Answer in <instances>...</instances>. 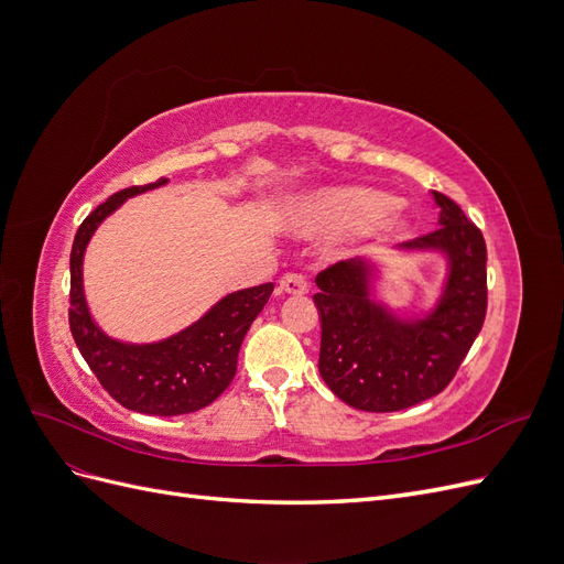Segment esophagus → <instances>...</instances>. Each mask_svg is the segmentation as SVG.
<instances>
[{"label":"esophagus","mask_w":564,"mask_h":564,"mask_svg":"<svg viewBox=\"0 0 564 564\" xmlns=\"http://www.w3.org/2000/svg\"><path fill=\"white\" fill-rule=\"evenodd\" d=\"M280 289L284 294L303 296V294H308V280L299 275V272H286V275L280 280Z\"/></svg>","instance_id":"obj_1"}]
</instances>
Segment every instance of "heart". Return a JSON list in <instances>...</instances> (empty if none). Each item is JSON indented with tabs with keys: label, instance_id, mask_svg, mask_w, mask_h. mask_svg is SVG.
Returning a JSON list of instances; mask_svg holds the SVG:
<instances>
[{
	"label": "heart",
	"instance_id": "obj_1",
	"mask_svg": "<svg viewBox=\"0 0 564 564\" xmlns=\"http://www.w3.org/2000/svg\"><path fill=\"white\" fill-rule=\"evenodd\" d=\"M286 224L303 232L338 235L357 230L369 237H392L404 228V220L390 199L369 187H327L299 199L286 212Z\"/></svg>",
	"mask_w": 564,
	"mask_h": 564
}]
</instances>
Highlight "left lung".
<instances>
[{
	"label": "left lung",
	"mask_w": 564,
	"mask_h": 564,
	"mask_svg": "<svg viewBox=\"0 0 564 564\" xmlns=\"http://www.w3.org/2000/svg\"><path fill=\"white\" fill-rule=\"evenodd\" d=\"M440 228L398 251H437L447 275L433 308L400 317L373 299L379 263L357 256L322 270L313 296L319 322V377L338 400L362 412H400L447 388L487 313V247L475 224L435 193Z\"/></svg>",
	"instance_id": "8db88e82"
}]
</instances>
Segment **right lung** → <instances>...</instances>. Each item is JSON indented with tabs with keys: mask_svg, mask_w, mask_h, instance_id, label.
<instances>
[{
	"mask_svg": "<svg viewBox=\"0 0 564 564\" xmlns=\"http://www.w3.org/2000/svg\"><path fill=\"white\" fill-rule=\"evenodd\" d=\"M164 183L166 178L131 185L98 204L84 218L70 251V313L67 315H70L75 344L100 386L119 404L150 416L197 412L230 386L242 340L275 289V284L268 282L232 292L212 305L191 327L155 344H124L100 329L84 299V251L96 228L129 197L155 191Z\"/></svg>",
	"mask_w": 564,
	"mask_h": 564,
	"instance_id": "right-lung-1",
	"label": "right lung"
}]
</instances>
